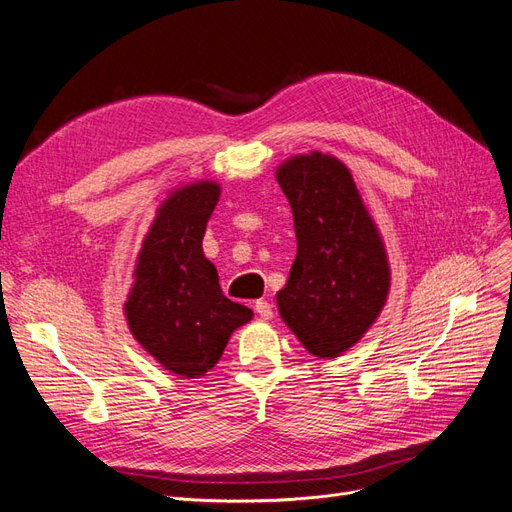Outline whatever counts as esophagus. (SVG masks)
<instances>
[{
    "mask_svg": "<svg viewBox=\"0 0 512 512\" xmlns=\"http://www.w3.org/2000/svg\"><path fill=\"white\" fill-rule=\"evenodd\" d=\"M255 312L261 316V318H272L274 316V310H272V304L266 299H257L255 301Z\"/></svg>",
    "mask_w": 512,
    "mask_h": 512,
    "instance_id": "obj_1",
    "label": "esophagus"
}]
</instances>
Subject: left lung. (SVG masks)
Listing matches in <instances>:
<instances>
[{"label": "left lung", "instance_id": "8db88e82", "mask_svg": "<svg viewBox=\"0 0 512 512\" xmlns=\"http://www.w3.org/2000/svg\"><path fill=\"white\" fill-rule=\"evenodd\" d=\"M276 179L295 225L297 255L278 312L314 356L354 346L382 312L390 287L384 242L350 170L314 151L282 164Z\"/></svg>", "mask_w": 512, "mask_h": 512}]
</instances>
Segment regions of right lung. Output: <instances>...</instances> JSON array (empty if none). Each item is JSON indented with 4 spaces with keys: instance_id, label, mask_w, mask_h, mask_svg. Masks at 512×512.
<instances>
[{
    "instance_id": "add662e5",
    "label": "right lung",
    "mask_w": 512,
    "mask_h": 512,
    "mask_svg": "<svg viewBox=\"0 0 512 512\" xmlns=\"http://www.w3.org/2000/svg\"><path fill=\"white\" fill-rule=\"evenodd\" d=\"M217 200L219 185L202 181L181 187L162 204L124 306L137 342L183 377L213 369L232 331L253 318L249 308L223 295L219 274L202 253Z\"/></svg>"
}]
</instances>
